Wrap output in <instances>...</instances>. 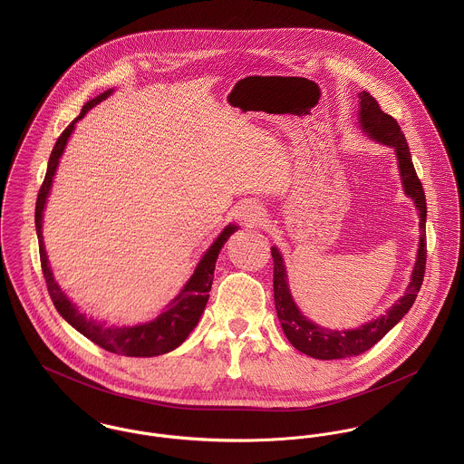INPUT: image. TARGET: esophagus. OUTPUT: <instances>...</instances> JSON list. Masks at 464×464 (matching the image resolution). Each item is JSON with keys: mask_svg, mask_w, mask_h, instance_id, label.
<instances>
[{"mask_svg": "<svg viewBox=\"0 0 464 464\" xmlns=\"http://www.w3.org/2000/svg\"><path fill=\"white\" fill-rule=\"evenodd\" d=\"M237 218L241 223L248 225V227H257L263 225L266 219L265 208L257 203H245L239 210H237Z\"/></svg>", "mask_w": 464, "mask_h": 464, "instance_id": "1", "label": "esophagus"}]
</instances>
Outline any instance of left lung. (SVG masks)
Instances as JSON below:
<instances>
[{
  "label": "left lung",
  "mask_w": 464,
  "mask_h": 464,
  "mask_svg": "<svg viewBox=\"0 0 464 464\" xmlns=\"http://www.w3.org/2000/svg\"><path fill=\"white\" fill-rule=\"evenodd\" d=\"M359 123L362 130L368 133L377 142H382L386 146H392L397 153L398 169L403 191L409 198L416 203L418 216H420V246L416 256V265L412 267L411 282L405 289V295L398 300L397 304L381 318L368 322L361 325L359 329L352 331H329L322 329L311 320H307L300 309L296 307L289 285H287V275L285 266L280 252L273 246L271 257H273V293H275V309L278 322L282 325V331L289 343L300 350L305 355H311L314 359H344L359 355L366 350H370L375 343H379L388 332L392 331L398 322L407 314V311L412 307L418 291L421 287L423 276H425V263H427V236H425V221H427V201L423 186L416 175V169L412 166L411 151L405 140V135L400 130L398 121L386 114L379 102L366 91L359 92Z\"/></svg>",
  "instance_id": "obj_1"
}]
</instances>
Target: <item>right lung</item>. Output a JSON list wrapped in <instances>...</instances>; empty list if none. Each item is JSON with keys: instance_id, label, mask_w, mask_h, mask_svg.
<instances>
[{"instance_id": "obj_1", "label": "right lung", "mask_w": 464, "mask_h": 464, "mask_svg": "<svg viewBox=\"0 0 464 464\" xmlns=\"http://www.w3.org/2000/svg\"><path fill=\"white\" fill-rule=\"evenodd\" d=\"M112 89L105 91L103 94L96 96L94 100L87 102L76 120L69 123L64 132L57 139L53 151L50 155L48 169L44 182L39 189L37 195V203H35V228H37V237H39V254H41V266L43 273L46 278L48 293L53 300L55 309L59 314L66 320L71 327H74L80 334H83L87 339L96 343L98 346L105 348L107 352L118 353V355H127V357H153V355H162L177 346H180L191 331L197 327L199 316L207 305L208 300V291L212 285L214 278V267H216V259L221 250V246L227 243V239L237 230L236 225H228L218 239L208 246L205 256L201 257L195 273L180 291V295L171 300V304L151 322L142 324V325H133V327H105L91 318H85L63 293L61 285L55 282V276L52 273V267L48 265V256L44 250V241H43V212L44 205L52 189V182L59 166V159L64 153L67 139L71 132L74 130V123L82 120L89 109L98 105L102 100L111 96Z\"/></svg>"}]
</instances>
